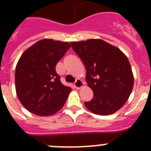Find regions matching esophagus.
Returning <instances> with one entry per match:
<instances>
[{
	"label": "esophagus",
	"instance_id": "1",
	"mask_svg": "<svg viewBox=\"0 0 151 151\" xmlns=\"http://www.w3.org/2000/svg\"><path fill=\"white\" fill-rule=\"evenodd\" d=\"M74 85H75V87L77 89H79L84 86V82H82V80L79 79V78H77Z\"/></svg>",
	"mask_w": 151,
	"mask_h": 151
}]
</instances>
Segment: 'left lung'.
<instances>
[{
  "label": "left lung",
  "instance_id": "obj_1",
  "mask_svg": "<svg viewBox=\"0 0 151 151\" xmlns=\"http://www.w3.org/2000/svg\"><path fill=\"white\" fill-rule=\"evenodd\" d=\"M86 69V82L94 92L85 102L93 113L106 116L119 110L129 99L134 77L127 57L118 47L101 39L71 42Z\"/></svg>",
  "mask_w": 151,
  "mask_h": 151
}]
</instances>
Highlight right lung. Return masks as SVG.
Segmentation results:
<instances>
[{
	"label": "right lung",
	"instance_id": "1",
	"mask_svg": "<svg viewBox=\"0 0 151 151\" xmlns=\"http://www.w3.org/2000/svg\"><path fill=\"white\" fill-rule=\"evenodd\" d=\"M70 47L68 42L44 39L22 54L16 67V91L29 112L47 116L63 106L72 89L61 83L56 65Z\"/></svg>",
	"mask_w": 151,
	"mask_h": 151
}]
</instances>
